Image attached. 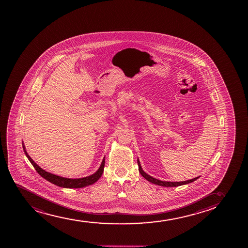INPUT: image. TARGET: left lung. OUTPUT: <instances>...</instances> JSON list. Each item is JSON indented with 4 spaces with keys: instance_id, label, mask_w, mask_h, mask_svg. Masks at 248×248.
Wrapping results in <instances>:
<instances>
[{
    "instance_id": "1",
    "label": "left lung",
    "mask_w": 248,
    "mask_h": 248,
    "mask_svg": "<svg viewBox=\"0 0 248 248\" xmlns=\"http://www.w3.org/2000/svg\"><path fill=\"white\" fill-rule=\"evenodd\" d=\"M137 163H138V165H139L140 174H141V175L145 178V180H148L149 182L152 183V184L159 185V186H163V187H177V186H180V185H187V184H189V183L194 182V180H198V179L200 178V176L196 177V178H194V179H191V180H185V181H181V182L163 181V180H157L155 178H153V177L151 176V175L146 174L145 171L143 170L142 168H141V165H140L139 159H137Z\"/></svg>"
}]
</instances>
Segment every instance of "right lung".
I'll return each instance as SVG.
<instances>
[{"mask_svg":"<svg viewBox=\"0 0 248 248\" xmlns=\"http://www.w3.org/2000/svg\"><path fill=\"white\" fill-rule=\"evenodd\" d=\"M23 150L25 151L26 157L28 158L30 162L31 163L32 165L34 166L35 170L37 171L38 174L40 176L43 177L44 179L48 180V182L52 183L54 185L62 187V188H80L89 186V185H93L95 182H97L99 180L100 177L102 176L104 170V165H105V157L103 158L102 164L100 165L99 169L97 170L94 174L89 176L83 177V178H79V179H68V178H64V177L59 176L56 174H51L49 172L45 170L42 168H40V166L34 162V160L29 155L27 151L26 150V146L22 143Z\"/></svg>","mask_w":248,"mask_h":248,"instance_id":"1","label":"right lung"}]
</instances>
